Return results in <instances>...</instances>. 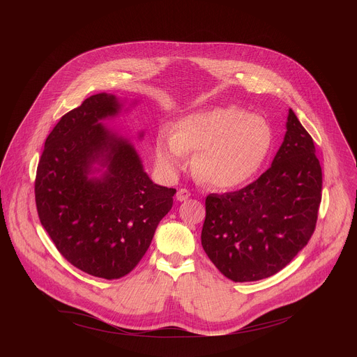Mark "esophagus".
<instances>
[{
	"label": "esophagus",
	"mask_w": 357,
	"mask_h": 357,
	"mask_svg": "<svg viewBox=\"0 0 357 357\" xmlns=\"http://www.w3.org/2000/svg\"><path fill=\"white\" fill-rule=\"evenodd\" d=\"M189 196H190V193H189L188 189H179V190L176 192V200H178V202H185Z\"/></svg>",
	"instance_id": "esophagus-1"
}]
</instances>
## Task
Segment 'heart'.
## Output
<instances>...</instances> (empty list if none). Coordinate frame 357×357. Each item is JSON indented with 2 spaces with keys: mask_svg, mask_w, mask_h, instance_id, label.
I'll use <instances>...</instances> for the list:
<instances>
[{
  "mask_svg": "<svg viewBox=\"0 0 357 357\" xmlns=\"http://www.w3.org/2000/svg\"><path fill=\"white\" fill-rule=\"evenodd\" d=\"M273 128L259 114L236 106H218L181 119L155 138L154 157L160 171L175 176L196 152V175L222 189L241 186L259 172L273 146Z\"/></svg>",
  "mask_w": 357,
  "mask_h": 357,
  "instance_id": "heart-1",
  "label": "heart"
}]
</instances>
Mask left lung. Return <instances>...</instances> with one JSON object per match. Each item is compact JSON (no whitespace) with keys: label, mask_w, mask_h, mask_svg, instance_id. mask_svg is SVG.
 Masks as SVG:
<instances>
[{"label":"left lung","mask_w":357,"mask_h":357,"mask_svg":"<svg viewBox=\"0 0 357 357\" xmlns=\"http://www.w3.org/2000/svg\"><path fill=\"white\" fill-rule=\"evenodd\" d=\"M271 167L237 192L211 193L202 245L234 282L277 274L308 244L317 225L322 169L312 137L289 109Z\"/></svg>","instance_id":"1"}]
</instances>
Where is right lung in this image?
<instances>
[{
	"label": "right lung",
	"mask_w": 357,
	"mask_h": 357,
	"mask_svg": "<svg viewBox=\"0 0 357 357\" xmlns=\"http://www.w3.org/2000/svg\"><path fill=\"white\" fill-rule=\"evenodd\" d=\"M124 103L98 93L65 114L45 141L35 179L39 220L59 252L106 280L139 263L176 193L152 182L132 142L105 124L128 112Z\"/></svg>",
	"instance_id": "right-lung-1"
}]
</instances>
